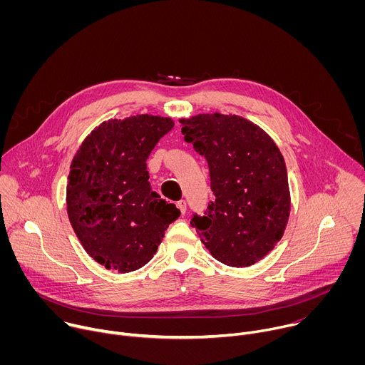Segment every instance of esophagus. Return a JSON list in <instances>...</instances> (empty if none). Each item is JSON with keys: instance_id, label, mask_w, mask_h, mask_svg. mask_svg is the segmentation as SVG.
Returning a JSON list of instances; mask_svg holds the SVG:
<instances>
[{"instance_id": "1", "label": "esophagus", "mask_w": 365, "mask_h": 365, "mask_svg": "<svg viewBox=\"0 0 365 365\" xmlns=\"http://www.w3.org/2000/svg\"><path fill=\"white\" fill-rule=\"evenodd\" d=\"M176 206L179 207L180 214H182V215H185V212H186V202H185V200H179V202L176 203Z\"/></svg>"}]
</instances>
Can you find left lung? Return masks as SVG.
Masks as SVG:
<instances>
[{
    "label": "left lung",
    "mask_w": 365,
    "mask_h": 365,
    "mask_svg": "<svg viewBox=\"0 0 365 365\" xmlns=\"http://www.w3.org/2000/svg\"><path fill=\"white\" fill-rule=\"evenodd\" d=\"M185 141L210 166L215 200L190 225L218 262L248 267L282 240L290 215L284 159L273 138L240 117L197 114L180 118Z\"/></svg>",
    "instance_id": "8db88e82"
}]
</instances>
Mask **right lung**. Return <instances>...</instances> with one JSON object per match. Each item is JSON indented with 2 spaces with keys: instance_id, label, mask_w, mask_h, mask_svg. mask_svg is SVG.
<instances>
[{
  "instance_id": "1",
  "label": "right lung",
  "mask_w": 365,
  "mask_h": 365,
  "mask_svg": "<svg viewBox=\"0 0 365 365\" xmlns=\"http://www.w3.org/2000/svg\"><path fill=\"white\" fill-rule=\"evenodd\" d=\"M173 125L150 114L103 121L73 155L68 217L85 251L107 270L130 273L147 264L180 215L151 189L145 165Z\"/></svg>"
}]
</instances>
